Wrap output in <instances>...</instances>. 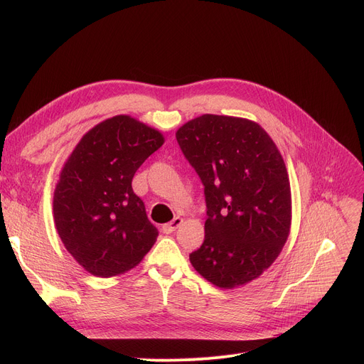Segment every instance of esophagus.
<instances>
[{"label":"esophagus","mask_w":364,"mask_h":364,"mask_svg":"<svg viewBox=\"0 0 364 364\" xmlns=\"http://www.w3.org/2000/svg\"><path fill=\"white\" fill-rule=\"evenodd\" d=\"M181 224H183V218L176 217V218L172 220L171 223H168V224H164V225H162V232H164L165 235H171L172 232H176L177 228H178Z\"/></svg>","instance_id":"34e87169"}]
</instances>
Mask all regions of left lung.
I'll list each match as a JSON object with an SVG mask.
<instances>
[{
    "mask_svg": "<svg viewBox=\"0 0 364 364\" xmlns=\"http://www.w3.org/2000/svg\"><path fill=\"white\" fill-rule=\"evenodd\" d=\"M176 137L205 186V240L190 262L223 289L255 280L291 232V183L277 146L251 119L211 113Z\"/></svg>",
    "mask_w": 364,
    "mask_h": 364,
    "instance_id": "8db88e82",
    "label": "left lung"
}]
</instances>
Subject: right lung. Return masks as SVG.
I'll return each instance as SVG.
<instances>
[{
	"label": "right lung",
	"mask_w": 364,
	"mask_h": 364,
	"mask_svg": "<svg viewBox=\"0 0 364 364\" xmlns=\"http://www.w3.org/2000/svg\"><path fill=\"white\" fill-rule=\"evenodd\" d=\"M164 141L161 131L117 114L85 132L65 162L54 188V224L66 251L92 276H119L155 245L158 230L131 183Z\"/></svg>",
	"instance_id": "1"
}]
</instances>
